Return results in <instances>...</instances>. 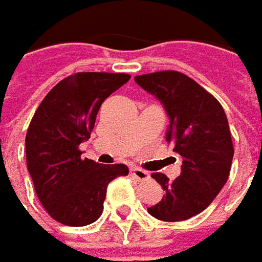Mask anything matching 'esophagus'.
I'll return each instance as SVG.
<instances>
[{"instance_id":"34e87169","label":"esophagus","mask_w":262,"mask_h":262,"mask_svg":"<svg viewBox=\"0 0 262 262\" xmlns=\"http://www.w3.org/2000/svg\"><path fill=\"white\" fill-rule=\"evenodd\" d=\"M130 174L135 177L136 180H139V182H143V180H148V179H149V173L142 170V168H139V167H132Z\"/></svg>"}]
</instances>
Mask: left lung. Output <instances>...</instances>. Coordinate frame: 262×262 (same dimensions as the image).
<instances>
[{
    "label": "left lung",
    "instance_id": "1",
    "mask_svg": "<svg viewBox=\"0 0 262 262\" xmlns=\"http://www.w3.org/2000/svg\"><path fill=\"white\" fill-rule=\"evenodd\" d=\"M135 82L164 105L167 142L183 158L174 180L152 173L164 196L148 212L163 222L188 220L210 205L230 174L234 149L226 113L208 91L176 70L141 74Z\"/></svg>",
    "mask_w": 262,
    "mask_h": 262
}]
</instances>
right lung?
<instances>
[{
  "mask_svg": "<svg viewBox=\"0 0 262 262\" xmlns=\"http://www.w3.org/2000/svg\"><path fill=\"white\" fill-rule=\"evenodd\" d=\"M130 74L80 72L67 76L42 99L26 133V163L42 207L55 222L80 227L97 222L107 186L127 176L124 164L82 158L101 104L127 83Z\"/></svg>",
  "mask_w": 262,
  "mask_h": 262,
  "instance_id": "add662e5",
  "label": "right lung"
}]
</instances>
